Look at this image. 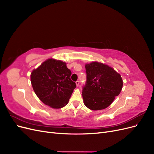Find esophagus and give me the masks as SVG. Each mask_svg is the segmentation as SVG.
I'll return each instance as SVG.
<instances>
[{
  "instance_id": "34e87169",
  "label": "esophagus",
  "mask_w": 154,
  "mask_h": 154,
  "mask_svg": "<svg viewBox=\"0 0 154 154\" xmlns=\"http://www.w3.org/2000/svg\"><path fill=\"white\" fill-rule=\"evenodd\" d=\"M76 86H77V87H78V86H79V85H80V81L77 80V81L76 82Z\"/></svg>"
}]
</instances>
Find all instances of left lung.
Returning <instances> with one entry per match:
<instances>
[{
	"mask_svg": "<svg viewBox=\"0 0 154 154\" xmlns=\"http://www.w3.org/2000/svg\"><path fill=\"white\" fill-rule=\"evenodd\" d=\"M85 69L87 81L82 90L83 103L93 110L106 108L122 89L121 75L107 65L97 62L86 64Z\"/></svg>",
	"mask_w": 154,
	"mask_h": 154,
	"instance_id": "obj_1",
	"label": "left lung"
}]
</instances>
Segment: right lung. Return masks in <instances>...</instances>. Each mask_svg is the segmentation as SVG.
I'll return each mask as SVG.
<instances>
[{
    "mask_svg": "<svg viewBox=\"0 0 154 154\" xmlns=\"http://www.w3.org/2000/svg\"><path fill=\"white\" fill-rule=\"evenodd\" d=\"M66 63L51 58L32 71L31 82L35 94L45 105L60 109L68 103L76 87Z\"/></svg>",
    "mask_w": 154,
    "mask_h": 154,
    "instance_id": "1",
    "label": "right lung"
}]
</instances>
